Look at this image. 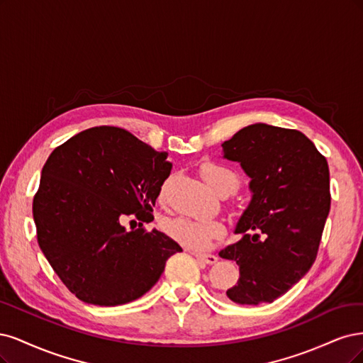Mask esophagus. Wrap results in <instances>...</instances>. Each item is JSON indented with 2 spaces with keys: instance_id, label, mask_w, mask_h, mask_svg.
I'll return each mask as SVG.
<instances>
[{
  "instance_id": "34e87169",
  "label": "esophagus",
  "mask_w": 363,
  "mask_h": 363,
  "mask_svg": "<svg viewBox=\"0 0 363 363\" xmlns=\"http://www.w3.org/2000/svg\"><path fill=\"white\" fill-rule=\"evenodd\" d=\"M194 256H196L199 261H202V262L209 264V265H213V264H216L218 261L217 256L211 255V253H194Z\"/></svg>"
}]
</instances>
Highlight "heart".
<instances>
[{"instance_id":"b5f03b06","label":"heart","mask_w":363,"mask_h":363,"mask_svg":"<svg viewBox=\"0 0 363 363\" xmlns=\"http://www.w3.org/2000/svg\"><path fill=\"white\" fill-rule=\"evenodd\" d=\"M205 182L217 194H230L238 186V174L226 166L217 162H205L201 167ZM162 229L170 238L191 250H205L214 240L225 233L223 225L213 218L173 217L162 223Z\"/></svg>"}]
</instances>
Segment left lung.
I'll use <instances>...</instances> for the list:
<instances>
[{
	"mask_svg": "<svg viewBox=\"0 0 363 363\" xmlns=\"http://www.w3.org/2000/svg\"><path fill=\"white\" fill-rule=\"evenodd\" d=\"M221 147L240 162L252 191L235 228L242 238L218 253L240 267L226 294L238 305L272 303L317 258L330 211L329 166L305 134L267 123L242 128Z\"/></svg>",
	"mask_w": 363,
	"mask_h": 363,
	"instance_id": "obj_1",
	"label": "left lung"
}]
</instances>
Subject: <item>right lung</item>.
I'll return each instance as SVG.
<instances>
[{
  "label": "right lung",
  "mask_w": 363,
  "mask_h": 363,
  "mask_svg": "<svg viewBox=\"0 0 363 363\" xmlns=\"http://www.w3.org/2000/svg\"><path fill=\"white\" fill-rule=\"evenodd\" d=\"M167 152L122 128L95 126L52 150L33 199L38 242L79 300L118 306L154 286L181 245L157 229L126 230L122 220H154L169 178Z\"/></svg>",
  "instance_id": "add662e5"
}]
</instances>
